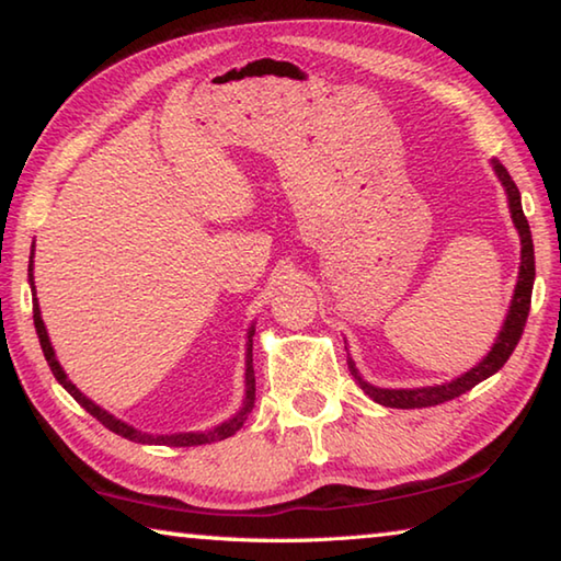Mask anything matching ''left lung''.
<instances>
[{"instance_id": "8db88e82", "label": "left lung", "mask_w": 561, "mask_h": 561, "mask_svg": "<svg viewBox=\"0 0 561 561\" xmlns=\"http://www.w3.org/2000/svg\"><path fill=\"white\" fill-rule=\"evenodd\" d=\"M495 165V173L502 180V185L507 190V201H510V213L512 220H515V227L519 232L522 240V264H519V279L515 287V297H512V307L510 314L505 319V327H502L500 336L492 346L490 354L480 360L478 366L470 368L468 374H462L455 381L445 383V386H428V388H376L371 383H366L364 378L358 376L354 360L348 358V371L356 378L358 386L364 388V393L368 398H374L376 403H381L386 408H428V405H440L445 401H453L462 393H468L470 388L478 386L480 381H485L492 374H497L502 366L507 364V358L512 356V351L519 344L522 331H525L527 324V314H529V304H531V284H535V244H531V232H529V222L525 213H522V203H519V190L515 185V180L510 178L507 168L500 163V160H492Z\"/></svg>"}]
</instances>
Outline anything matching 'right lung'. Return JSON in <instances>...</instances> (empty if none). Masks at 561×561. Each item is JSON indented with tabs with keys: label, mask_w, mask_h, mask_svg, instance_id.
I'll list each match as a JSON object with an SVG mask.
<instances>
[{
	"label": "right lung",
	"mask_w": 561,
	"mask_h": 561,
	"mask_svg": "<svg viewBox=\"0 0 561 561\" xmlns=\"http://www.w3.org/2000/svg\"><path fill=\"white\" fill-rule=\"evenodd\" d=\"M34 254V250H32ZM30 282H32V262H30ZM32 291H34V282H32ZM34 327H36V334H39V344H42V351H44V358L46 364H49L51 374L56 376V381H59L66 391H69L73 396V401L79 403L81 408H87V411L96 417L99 423L106 425L108 431H113L116 435H121V438L126 440H136V443H144V445H170V448H190V445H207V443H215V440H225L230 438V435H234L237 431L242 428L247 415L252 413L254 408V366H252V336H254V329L250 331V341H247V374H244V381H247V396H244V405L242 411L237 413L234 417H230V421L217 425V428L207 431V433H175V435H148V433H140L136 428H130V425H126L123 421H118V417H113L111 413L103 411V408H99L93 401H89L87 396H83L79 388H76L69 378H66V374L61 371L59 360H56L54 356V348L49 344V336H46V329H44V321H42V311H39V304H36V294H34Z\"/></svg>",
	"instance_id": "obj_1"
}]
</instances>
